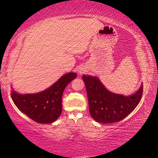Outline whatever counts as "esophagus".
<instances>
[{
    "mask_svg": "<svg viewBox=\"0 0 158 158\" xmlns=\"http://www.w3.org/2000/svg\"><path fill=\"white\" fill-rule=\"evenodd\" d=\"M78 73H79L80 74H82V73H84V70H82V69L79 70H78Z\"/></svg>",
    "mask_w": 158,
    "mask_h": 158,
    "instance_id": "obj_1",
    "label": "esophagus"
}]
</instances>
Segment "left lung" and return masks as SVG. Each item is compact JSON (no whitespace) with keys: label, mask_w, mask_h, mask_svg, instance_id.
I'll return each instance as SVG.
<instances>
[{"label":"left lung","mask_w":158,"mask_h":158,"mask_svg":"<svg viewBox=\"0 0 158 158\" xmlns=\"http://www.w3.org/2000/svg\"><path fill=\"white\" fill-rule=\"evenodd\" d=\"M86 88L91 116L100 123H113L128 115L140 102L143 84L136 93L128 96L109 92L98 78L82 76Z\"/></svg>","instance_id":"8db88e82"}]
</instances>
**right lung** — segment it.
<instances>
[{"label":"right lung","instance_id":"1","mask_svg":"<svg viewBox=\"0 0 158 158\" xmlns=\"http://www.w3.org/2000/svg\"><path fill=\"white\" fill-rule=\"evenodd\" d=\"M77 74L69 73L50 88L33 94H20L12 90L11 96L18 109L32 120L40 124L55 122L62 112V96L64 90Z\"/></svg>","mask_w":158,"mask_h":158}]
</instances>
